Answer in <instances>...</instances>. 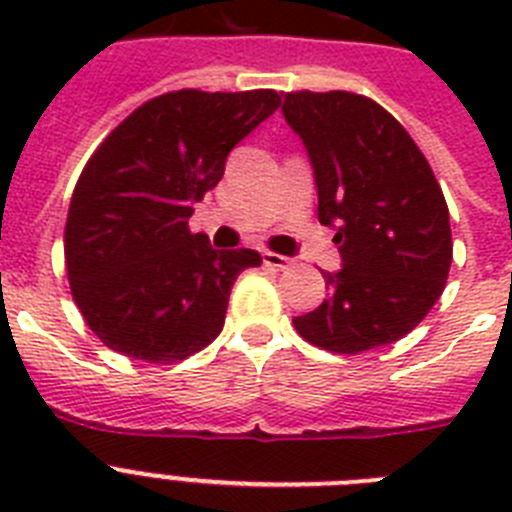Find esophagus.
<instances>
[{"label":"esophagus","instance_id":"obj_1","mask_svg":"<svg viewBox=\"0 0 512 512\" xmlns=\"http://www.w3.org/2000/svg\"><path fill=\"white\" fill-rule=\"evenodd\" d=\"M261 256H264V264L271 266V269H287V266H292V259L282 256V253L264 251V253H261Z\"/></svg>","mask_w":512,"mask_h":512}]
</instances>
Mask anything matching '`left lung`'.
I'll return each instance as SVG.
<instances>
[{"label":"left lung","mask_w":512,"mask_h":512,"mask_svg":"<svg viewBox=\"0 0 512 512\" xmlns=\"http://www.w3.org/2000/svg\"><path fill=\"white\" fill-rule=\"evenodd\" d=\"M284 120L315 171L318 220L338 230L343 269L323 271L330 297L295 318L333 354L400 341L431 312L451 269L449 207L408 130L354 92H287Z\"/></svg>","instance_id":"1"}]
</instances>
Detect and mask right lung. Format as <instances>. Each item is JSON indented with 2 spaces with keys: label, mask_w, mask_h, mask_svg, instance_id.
<instances>
[{
  "label": "right lung",
  "mask_w": 512,
  "mask_h": 512,
  "mask_svg": "<svg viewBox=\"0 0 512 512\" xmlns=\"http://www.w3.org/2000/svg\"><path fill=\"white\" fill-rule=\"evenodd\" d=\"M274 89H179L148 99L92 153L66 217L71 295L107 348L148 364L197 354L223 330L238 274L259 251H217L189 230L225 158L277 110Z\"/></svg>",
  "instance_id": "obj_1"
}]
</instances>
